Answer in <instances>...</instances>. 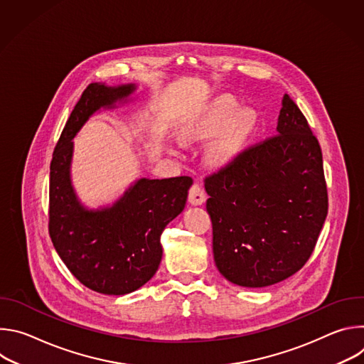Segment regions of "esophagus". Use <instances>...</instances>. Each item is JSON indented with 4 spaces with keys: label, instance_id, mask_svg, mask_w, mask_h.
<instances>
[{
    "label": "esophagus",
    "instance_id": "esophagus-1",
    "mask_svg": "<svg viewBox=\"0 0 364 364\" xmlns=\"http://www.w3.org/2000/svg\"><path fill=\"white\" fill-rule=\"evenodd\" d=\"M188 201L193 204V205H200L205 201V193L204 190L201 188V186L198 184H193L190 191H188Z\"/></svg>",
    "mask_w": 364,
    "mask_h": 364
}]
</instances>
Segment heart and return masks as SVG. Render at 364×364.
Here are the masks:
<instances>
[{"label": "heart", "instance_id": "b5f03b06", "mask_svg": "<svg viewBox=\"0 0 364 364\" xmlns=\"http://www.w3.org/2000/svg\"><path fill=\"white\" fill-rule=\"evenodd\" d=\"M253 127L249 112L237 111L236 102L230 97H216L198 117L191 119L181 131L186 141L212 136L215 134L209 159L216 166L229 163L246 142Z\"/></svg>", "mask_w": 364, "mask_h": 364}]
</instances>
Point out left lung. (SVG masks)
Returning <instances> with one entry per match:
<instances>
[{"label": "left lung", "mask_w": 364, "mask_h": 364, "mask_svg": "<svg viewBox=\"0 0 364 364\" xmlns=\"http://www.w3.org/2000/svg\"><path fill=\"white\" fill-rule=\"evenodd\" d=\"M213 255L230 282L264 288L298 272L313 253L328 197L317 138L284 95L277 135L205 177Z\"/></svg>", "instance_id": "1"}]
</instances>
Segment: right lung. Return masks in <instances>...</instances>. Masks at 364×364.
Instances as JSON below:
<instances>
[{
  "mask_svg": "<svg viewBox=\"0 0 364 364\" xmlns=\"http://www.w3.org/2000/svg\"><path fill=\"white\" fill-rule=\"evenodd\" d=\"M136 86L90 83L72 111L50 164L48 233L79 282L105 295L136 291L157 272L161 233L187 201L191 177L136 180L114 204L87 209L72 186L73 138L99 109L117 108Z\"/></svg>",
  "mask_w": 364,
  "mask_h": 364,
  "instance_id": "add662e5",
  "label": "right lung"
}]
</instances>
